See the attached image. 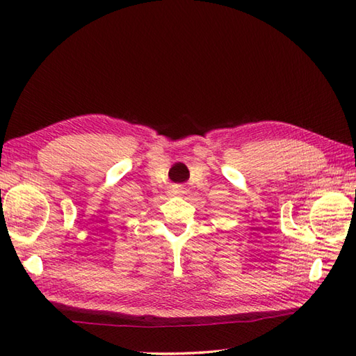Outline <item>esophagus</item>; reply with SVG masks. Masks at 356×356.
Masks as SVG:
<instances>
[{"mask_svg":"<svg viewBox=\"0 0 356 356\" xmlns=\"http://www.w3.org/2000/svg\"><path fill=\"white\" fill-rule=\"evenodd\" d=\"M172 193H174V194H180V193H182V190H180V188H177V190H174Z\"/></svg>","mask_w":356,"mask_h":356,"instance_id":"1","label":"esophagus"}]
</instances>
